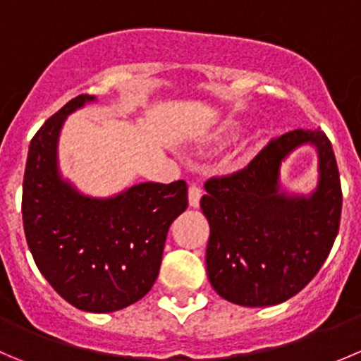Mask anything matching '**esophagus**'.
<instances>
[{
	"mask_svg": "<svg viewBox=\"0 0 361 361\" xmlns=\"http://www.w3.org/2000/svg\"><path fill=\"white\" fill-rule=\"evenodd\" d=\"M201 195H202L201 187H197V185H190V188H188V202H190L192 208H197L199 201H201Z\"/></svg>",
	"mask_w": 361,
	"mask_h": 361,
	"instance_id": "34e87169",
	"label": "esophagus"
}]
</instances>
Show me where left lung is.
Returning a JSON list of instances; mask_svg holds the SVG:
<instances>
[{
  "mask_svg": "<svg viewBox=\"0 0 361 361\" xmlns=\"http://www.w3.org/2000/svg\"><path fill=\"white\" fill-rule=\"evenodd\" d=\"M305 142L320 153V183L310 198H289L278 192V169ZM204 188L206 269L224 300L241 307L277 305L316 277L334 247L342 212L337 160L321 128L271 139L243 169L208 178Z\"/></svg>",
  "mask_w": 361,
  "mask_h": 361,
  "instance_id": "obj_1",
  "label": "left lung"
}]
</instances>
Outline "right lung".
<instances>
[{
  "instance_id": "right-lung-1",
  "label": "right lung",
  "mask_w": 361,
  "mask_h": 361,
  "mask_svg": "<svg viewBox=\"0 0 361 361\" xmlns=\"http://www.w3.org/2000/svg\"><path fill=\"white\" fill-rule=\"evenodd\" d=\"M95 97L79 95L33 135L23 181V224L40 274L70 305L114 312L155 284L167 231L188 206L183 180L139 183L111 199L80 195L59 178L56 145L66 114Z\"/></svg>"
}]
</instances>
